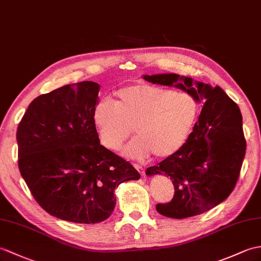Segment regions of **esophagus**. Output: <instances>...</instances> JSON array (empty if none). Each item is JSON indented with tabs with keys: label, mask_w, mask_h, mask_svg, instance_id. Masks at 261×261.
Here are the masks:
<instances>
[{
	"label": "esophagus",
	"mask_w": 261,
	"mask_h": 261,
	"mask_svg": "<svg viewBox=\"0 0 261 261\" xmlns=\"http://www.w3.org/2000/svg\"><path fill=\"white\" fill-rule=\"evenodd\" d=\"M133 167H135L136 169H137V170H138V172L139 173H140V175H141V177H143V175L145 174V172H144V169L141 167V166H139V165H135V166H133Z\"/></svg>",
	"instance_id": "1"
}]
</instances>
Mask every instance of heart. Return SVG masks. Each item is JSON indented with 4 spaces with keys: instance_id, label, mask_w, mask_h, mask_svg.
Masks as SVG:
<instances>
[{
    "instance_id": "obj_1",
    "label": "heart",
    "mask_w": 261,
    "mask_h": 261,
    "mask_svg": "<svg viewBox=\"0 0 261 261\" xmlns=\"http://www.w3.org/2000/svg\"><path fill=\"white\" fill-rule=\"evenodd\" d=\"M116 96V102L103 98L95 103L93 124L109 150H118L133 126L138 137L122 151L132 159L151 154L165 159L177 153L199 116V102L188 92L140 82L119 89Z\"/></svg>"
}]
</instances>
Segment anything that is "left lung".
<instances>
[{"instance_id": "obj_1", "label": "left lung", "mask_w": 261, "mask_h": 261, "mask_svg": "<svg viewBox=\"0 0 261 261\" xmlns=\"http://www.w3.org/2000/svg\"><path fill=\"white\" fill-rule=\"evenodd\" d=\"M145 81L174 87L192 94L202 110L187 142L145 174H165L174 187L173 199L158 203L162 216L174 219L193 217L213 209L232 192L246 153L239 107L220 87L174 73L143 75Z\"/></svg>"}]
</instances>
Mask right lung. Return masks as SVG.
<instances>
[{
    "mask_svg": "<svg viewBox=\"0 0 261 261\" xmlns=\"http://www.w3.org/2000/svg\"><path fill=\"white\" fill-rule=\"evenodd\" d=\"M98 83L68 84L35 98L16 131L19 169L47 214L75 223H98L116 207L120 184L139 180L128 161L100 143L92 120Z\"/></svg>",
    "mask_w": 261,
    "mask_h": 261,
    "instance_id": "obj_1",
    "label": "right lung"
}]
</instances>
